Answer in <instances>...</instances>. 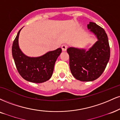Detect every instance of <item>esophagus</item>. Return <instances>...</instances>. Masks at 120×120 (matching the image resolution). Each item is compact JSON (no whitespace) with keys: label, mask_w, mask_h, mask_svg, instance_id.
Listing matches in <instances>:
<instances>
[{"label":"esophagus","mask_w":120,"mask_h":120,"mask_svg":"<svg viewBox=\"0 0 120 120\" xmlns=\"http://www.w3.org/2000/svg\"><path fill=\"white\" fill-rule=\"evenodd\" d=\"M67 47H68V46L66 45H65V44L61 46L62 50H63V51H65L66 50V49H67Z\"/></svg>","instance_id":"1"}]
</instances>
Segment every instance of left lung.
Returning a JSON list of instances; mask_svg holds the SVG:
<instances>
[{
  "label": "left lung",
  "instance_id": "left-lung-1",
  "mask_svg": "<svg viewBox=\"0 0 120 120\" xmlns=\"http://www.w3.org/2000/svg\"><path fill=\"white\" fill-rule=\"evenodd\" d=\"M87 27L98 41L88 51L75 47L67 49L71 74L75 78L82 82L93 81L98 78L106 69L110 57L109 40L104 29L92 22L87 24Z\"/></svg>",
  "mask_w": 120,
  "mask_h": 120
}]
</instances>
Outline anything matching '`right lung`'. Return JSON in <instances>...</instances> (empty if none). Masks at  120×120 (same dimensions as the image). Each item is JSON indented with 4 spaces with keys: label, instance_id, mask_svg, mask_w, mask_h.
<instances>
[{
    "label": "right lung",
    "instance_id": "right-lung-1",
    "mask_svg": "<svg viewBox=\"0 0 120 120\" xmlns=\"http://www.w3.org/2000/svg\"><path fill=\"white\" fill-rule=\"evenodd\" d=\"M22 28L18 31L12 45V56L19 74L27 81L41 83L49 80L52 75L54 65L62 50L58 48L49 51L39 57H29L19 49L18 38Z\"/></svg>",
    "mask_w": 120,
    "mask_h": 120
}]
</instances>
